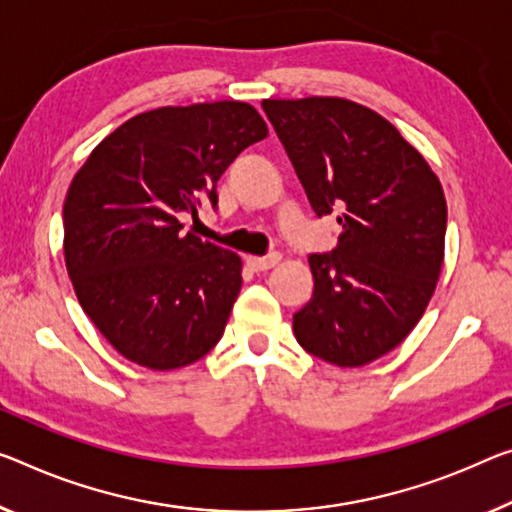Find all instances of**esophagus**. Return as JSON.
I'll return each instance as SVG.
<instances>
[{"instance_id": "obj_1", "label": "esophagus", "mask_w": 512, "mask_h": 512, "mask_svg": "<svg viewBox=\"0 0 512 512\" xmlns=\"http://www.w3.org/2000/svg\"><path fill=\"white\" fill-rule=\"evenodd\" d=\"M279 258L281 256H277V254H272V256H247V265L254 272H265V270H270V267L277 265Z\"/></svg>"}]
</instances>
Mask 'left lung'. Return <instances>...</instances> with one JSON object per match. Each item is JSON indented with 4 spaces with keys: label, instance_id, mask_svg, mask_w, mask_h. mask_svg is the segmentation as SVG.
I'll return each mask as SVG.
<instances>
[{
    "label": "left lung",
    "instance_id": "left-lung-1",
    "mask_svg": "<svg viewBox=\"0 0 512 512\" xmlns=\"http://www.w3.org/2000/svg\"><path fill=\"white\" fill-rule=\"evenodd\" d=\"M316 215L338 212L332 254H311L313 297L297 343L327 364L366 366L412 332L444 263L442 183L393 125L359 102L263 100Z\"/></svg>",
    "mask_w": 512,
    "mask_h": 512
}]
</instances>
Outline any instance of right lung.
<instances>
[{
	"label": "right lung",
	"instance_id": "add662e5",
	"mask_svg": "<svg viewBox=\"0 0 512 512\" xmlns=\"http://www.w3.org/2000/svg\"><path fill=\"white\" fill-rule=\"evenodd\" d=\"M267 137L247 102L160 107L132 116L86 157L64 201V258L86 316L109 345L151 371L215 348L242 286V258L183 233L180 212L247 146Z\"/></svg>",
	"mask_w": 512,
	"mask_h": 512
}]
</instances>
